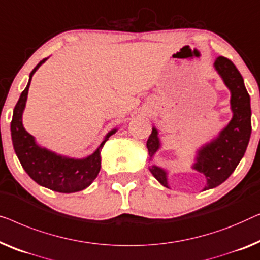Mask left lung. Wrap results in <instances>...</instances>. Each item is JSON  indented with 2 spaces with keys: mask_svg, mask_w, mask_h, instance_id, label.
I'll use <instances>...</instances> for the list:
<instances>
[{
  "mask_svg": "<svg viewBox=\"0 0 260 260\" xmlns=\"http://www.w3.org/2000/svg\"><path fill=\"white\" fill-rule=\"evenodd\" d=\"M214 68L231 92L230 102L233 116L218 137L205 144L197 153L196 162L192 167L206 178V186L203 191L217 187L233 173L246 152L252 131L250 95L245 88L243 76L233 62L224 56L215 58ZM146 145L148 148L149 160H152L160 148L158 129L155 127L152 128V134L149 135ZM149 171L160 184L170 188L165 170L156 165H151Z\"/></svg>",
  "mask_w": 260,
  "mask_h": 260,
  "instance_id": "1",
  "label": "left lung"
}]
</instances>
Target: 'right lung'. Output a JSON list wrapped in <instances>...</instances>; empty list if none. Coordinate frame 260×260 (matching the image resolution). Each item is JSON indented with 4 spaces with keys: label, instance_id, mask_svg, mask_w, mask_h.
Masks as SVG:
<instances>
[{
    "label": "right lung",
    "instance_id": "obj_1",
    "mask_svg": "<svg viewBox=\"0 0 260 260\" xmlns=\"http://www.w3.org/2000/svg\"><path fill=\"white\" fill-rule=\"evenodd\" d=\"M46 60L47 58H43L40 61L31 71L28 85L21 93L19 101L14 108L13 120L10 123L13 146L23 170L39 185L60 193L79 192L88 187L98 177L101 168V148L104 147L108 138L115 133L116 128L106 135L104 141L93 154L83 159L68 158L56 154L36 144L35 138L24 129L22 114L25 107L32 75L40 66L45 63Z\"/></svg>",
    "mask_w": 260,
    "mask_h": 260
}]
</instances>
